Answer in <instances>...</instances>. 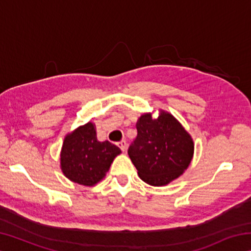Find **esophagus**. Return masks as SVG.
<instances>
[{"label":"esophagus","instance_id":"1","mask_svg":"<svg viewBox=\"0 0 251 251\" xmlns=\"http://www.w3.org/2000/svg\"><path fill=\"white\" fill-rule=\"evenodd\" d=\"M117 146L121 148L122 151H126V150H127V143H126L125 141L118 142V143H117Z\"/></svg>","mask_w":251,"mask_h":251}]
</instances>
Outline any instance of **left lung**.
Returning a JSON list of instances; mask_svg holds the SVG:
<instances>
[{"label":"left lung","mask_w":251,"mask_h":251,"mask_svg":"<svg viewBox=\"0 0 251 251\" xmlns=\"http://www.w3.org/2000/svg\"><path fill=\"white\" fill-rule=\"evenodd\" d=\"M136 127L137 137L130 144L128 155L141 179L151 186H164L179 177L194 154L193 139L184 127L163 110L157 120L144 114Z\"/></svg>","instance_id":"obj_1"}]
</instances>
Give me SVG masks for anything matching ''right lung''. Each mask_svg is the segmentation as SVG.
I'll use <instances>...</instances> for the list:
<instances>
[{
  "mask_svg": "<svg viewBox=\"0 0 251 251\" xmlns=\"http://www.w3.org/2000/svg\"><path fill=\"white\" fill-rule=\"evenodd\" d=\"M120 154L121 150L114 144L97 141L94 125L87 123L66 136L61 151V167L72 181L93 186L105 176Z\"/></svg>",
  "mask_w": 251,
  "mask_h": 251,
  "instance_id": "obj_1",
  "label": "right lung"
}]
</instances>
